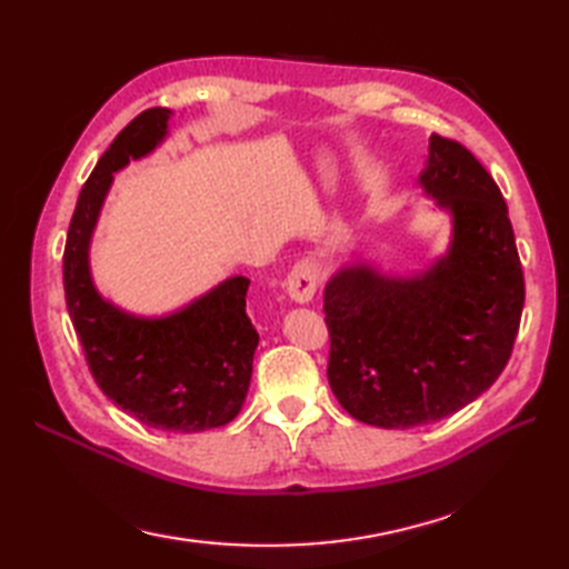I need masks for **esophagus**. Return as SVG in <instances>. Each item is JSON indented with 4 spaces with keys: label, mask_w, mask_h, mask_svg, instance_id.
Returning a JSON list of instances; mask_svg holds the SVG:
<instances>
[{
    "label": "esophagus",
    "mask_w": 569,
    "mask_h": 569,
    "mask_svg": "<svg viewBox=\"0 0 569 569\" xmlns=\"http://www.w3.org/2000/svg\"><path fill=\"white\" fill-rule=\"evenodd\" d=\"M318 289V268L311 260H301L287 277V292L297 303H309Z\"/></svg>",
    "instance_id": "34e87169"
}]
</instances>
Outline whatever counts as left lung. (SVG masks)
<instances>
[{"label": "left lung", "mask_w": 569, "mask_h": 569, "mask_svg": "<svg viewBox=\"0 0 569 569\" xmlns=\"http://www.w3.org/2000/svg\"><path fill=\"white\" fill-rule=\"evenodd\" d=\"M420 186L451 214L447 256L412 277L357 262L323 295L330 389L355 420L386 429L445 420L488 391L523 309L515 229L485 166L432 134Z\"/></svg>", "instance_id": "left-lung-1"}]
</instances>
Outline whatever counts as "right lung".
Listing matches in <instances>:
<instances>
[{"instance_id":"right-lung-1","label":"right lung","mask_w":569,"mask_h":569,"mask_svg":"<svg viewBox=\"0 0 569 569\" xmlns=\"http://www.w3.org/2000/svg\"><path fill=\"white\" fill-rule=\"evenodd\" d=\"M169 108H149L96 163L69 221L62 274L72 326L99 389L132 418L169 432H204L237 418L253 371L258 332L246 313V277L163 318H137L96 292L89 243L113 173L149 154L169 128Z\"/></svg>"}]
</instances>
